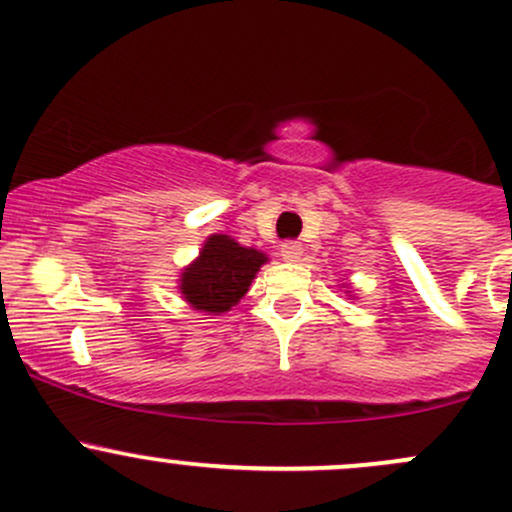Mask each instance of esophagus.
<instances>
[{
  "label": "esophagus",
  "instance_id": "1",
  "mask_svg": "<svg viewBox=\"0 0 512 512\" xmlns=\"http://www.w3.org/2000/svg\"><path fill=\"white\" fill-rule=\"evenodd\" d=\"M280 256H283L285 261H298L302 256V246L298 241H285V244H280Z\"/></svg>",
  "mask_w": 512,
  "mask_h": 512
}]
</instances>
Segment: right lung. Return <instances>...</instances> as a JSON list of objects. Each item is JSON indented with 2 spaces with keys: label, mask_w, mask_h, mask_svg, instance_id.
Masks as SVG:
<instances>
[{
  "label": "right lung",
  "mask_w": 512,
  "mask_h": 512,
  "mask_svg": "<svg viewBox=\"0 0 512 512\" xmlns=\"http://www.w3.org/2000/svg\"><path fill=\"white\" fill-rule=\"evenodd\" d=\"M266 261V254L236 244L232 236L212 234L200 256L180 273V293L195 310L222 315L244 298Z\"/></svg>",
  "instance_id": "right-lung-1"
}]
</instances>
